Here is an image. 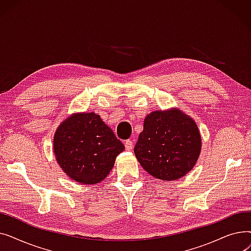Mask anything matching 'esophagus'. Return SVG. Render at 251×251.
I'll list each match as a JSON object with an SVG mask.
<instances>
[{"mask_svg":"<svg viewBox=\"0 0 251 251\" xmlns=\"http://www.w3.org/2000/svg\"><path fill=\"white\" fill-rule=\"evenodd\" d=\"M124 144H125V149H126V151H132V150H133V142L131 141L130 139L126 140Z\"/></svg>","mask_w":251,"mask_h":251,"instance_id":"obj_1","label":"esophagus"}]
</instances>
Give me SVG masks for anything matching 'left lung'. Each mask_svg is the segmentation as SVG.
Instances as JSON below:
<instances>
[{"instance_id":"obj_1","label":"left lung","mask_w":251,"mask_h":251,"mask_svg":"<svg viewBox=\"0 0 251 251\" xmlns=\"http://www.w3.org/2000/svg\"><path fill=\"white\" fill-rule=\"evenodd\" d=\"M201 151V135L191 117L177 108L154 111L144 118L134 153L156 179L173 181L193 169Z\"/></svg>"}]
</instances>
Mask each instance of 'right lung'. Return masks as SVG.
<instances>
[{
  "label": "right lung",
  "instance_id": "right-lung-1",
  "mask_svg": "<svg viewBox=\"0 0 251 251\" xmlns=\"http://www.w3.org/2000/svg\"><path fill=\"white\" fill-rule=\"evenodd\" d=\"M124 150V144L94 112L72 114L61 122L54 135L57 163L69 178L85 185L107 177Z\"/></svg>",
  "mask_w": 251,
  "mask_h": 251
}]
</instances>
